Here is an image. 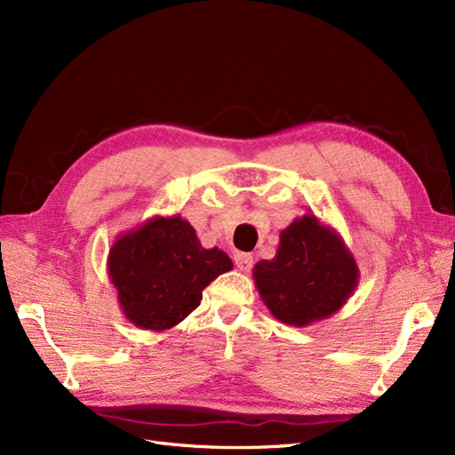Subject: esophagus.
Masks as SVG:
<instances>
[{"instance_id": "obj_1", "label": "esophagus", "mask_w": 455, "mask_h": 455, "mask_svg": "<svg viewBox=\"0 0 455 455\" xmlns=\"http://www.w3.org/2000/svg\"><path fill=\"white\" fill-rule=\"evenodd\" d=\"M235 264L241 271H251L252 267V256L246 254V252H237L235 254Z\"/></svg>"}]
</instances>
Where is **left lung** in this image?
Returning a JSON list of instances; mask_svg holds the SVG:
<instances>
[{
  "instance_id": "obj_1",
  "label": "left lung",
  "mask_w": 455,
  "mask_h": 455,
  "mask_svg": "<svg viewBox=\"0 0 455 455\" xmlns=\"http://www.w3.org/2000/svg\"><path fill=\"white\" fill-rule=\"evenodd\" d=\"M252 275L269 313L288 326L328 319L359 284V266L347 244L315 214L283 229L277 254L258 261Z\"/></svg>"
}]
</instances>
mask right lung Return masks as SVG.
<instances>
[{
  "label": "right lung",
  "instance_id": "1",
  "mask_svg": "<svg viewBox=\"0 0 455 455\" xmlns=\"http://www.w3.org/2000/svg\"><path fill=\"white\" fill-rule=\"evenodd\" d=\"M233 269L220 249H203L180 214L154 216L116 239L108 254V277L125 319L163 332L199 307L203 291Z\"/></svg>",
  "mask_w": 455,
  "mask_h": 455
}]
</instances>
